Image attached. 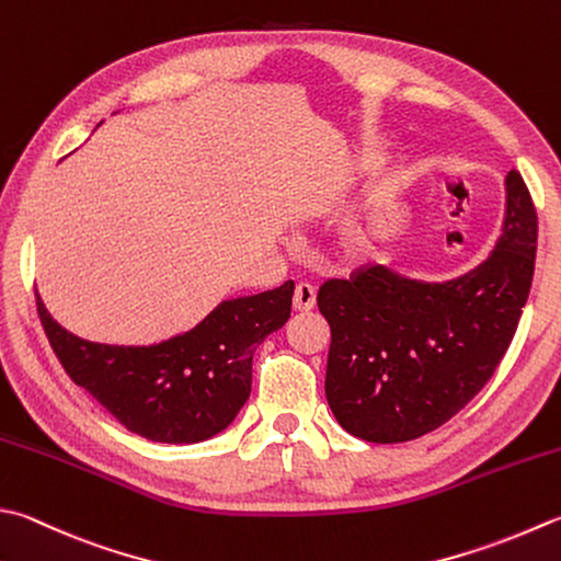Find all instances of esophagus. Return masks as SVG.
I'll return each instance as SVG.
<instances>
[{"instance_id": "obj_1", "label": "esophagus", "mask_w": 561, "mask_h": 561, "mask_svg": "<svg viewBox=\"0 0 561 561\" xmlns=\"http://www.w3.org/2000/svg\"><path fill=\"white\" fill-rule=\"evenodd\" d=\"M291 301H294V309L296 311H311L313 306H316V289L311 287V284H306V282L296 284Z\"/></svg>"}]
</instances>
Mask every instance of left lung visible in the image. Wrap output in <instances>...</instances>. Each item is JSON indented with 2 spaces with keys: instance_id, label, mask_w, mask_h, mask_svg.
<instances>
[{
  "instance_id": "8db88e82",
  "label": "left lung",
  "mask_w": 561,
  "mask_h": 561,
  "mask_svg": "<svg viewBox=\"0 0 561 561\" xmlns=\"http://www.w3.org/2000/svg\"><path fill=\"white\" fill-rule=\"evenodd\" d=\"M506 221L486 262L465 277L419 282L362 265L318 289L331 325L325 399L367 443L435 431L484 389L528 301L537 214L520 172L506 178Z\"/></svg>"
}]
</instances>
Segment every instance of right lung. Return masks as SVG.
<instances>
[{"instance_id":"add662e5","label":"right lung","mask_w":561,"mask_h":561,"mask_svg":"<svg viewBox=\"0 0 561 561\" xmlns=\"http://www.w3.org/2000/svg\"><path fill=\"white\" fill-rule=\"evenodd\" d=\"M294 282L218 304L182 335L148 347L90 343L53 321L43 331L68 377L114 419L152 443L190 445L226 431L250 397L252 355L289 321Z\"/></svg>"}]
</instances>
